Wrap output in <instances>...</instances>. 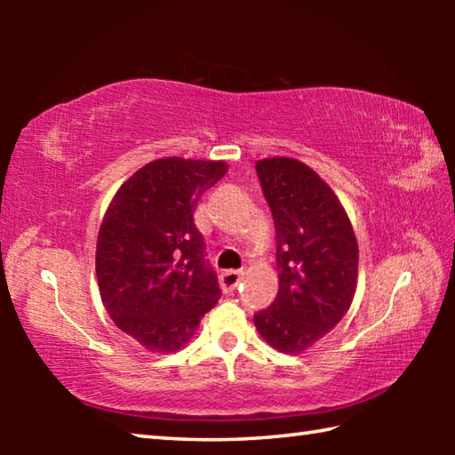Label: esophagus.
<instances>
[{
  "instance_id": "34e87169",
  "label": "esophagus",
  "mask_w": 455,
  "mask_h": 455,
  "mask_svg": "<svg viewBox=\"0 0 455 455\" xmlns=\"http://www.w3.org/2000/svg\"><path fill=\"white\" fill-rule=\"evenodd\" d=\"M243 279V271H225L220 275V287L225 292H233Z\"/></svg>"
}]
</instances>
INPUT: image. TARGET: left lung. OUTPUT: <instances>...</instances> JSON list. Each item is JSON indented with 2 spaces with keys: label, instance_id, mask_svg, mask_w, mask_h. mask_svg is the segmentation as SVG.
I'll use <instances>...</instances> for the list:
<instances>
[{
  "label": "left lung",
  "instance_id": "8db88e82",
  "mask_svg": "<svg viewBox=\"0 0 455 455\" xmlns=\"http://www.w3.org/2000/svg\"><path fill=\"white\" fill-rule=\"evenodd\" d=\"M257 176L276 230L279 292L255 315L260 337L301 353L349 311L359 249L347 212L321 176L295 158H265Z\"/></svg>",
  "mask_w": 455,
  "mask_h": 455
}]
</instances>
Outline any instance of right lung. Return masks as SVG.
Here are the masks:
<instances>
[{"label": "right lung", "mask_w": 455, "mask_h": 455, "mask_svg": "<svg viewBox=\"0 0 455 455\" xmlns=\"http://www.w3.org/2000/svg\"><path fill=\"white\" fill-rule=\"evenodd\" d=\"M227 168L222 160H154L122 184L104 214L100 297L114 325L152 353L187 345L220 299L195 211Z\"/></svg>", "instance_id": "right-lung-1"}]
</instances>
